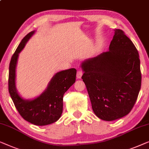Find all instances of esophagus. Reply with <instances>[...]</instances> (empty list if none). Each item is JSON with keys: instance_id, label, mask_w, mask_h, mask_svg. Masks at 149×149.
I'll list each match as a JSON object with an SVG mask.
<instances>
[{"instance_id": "esophagus-1", "label": "esophagus", "mask_w": 149, "mask_h": 149, "mask_svg": "<svg viewBox=\"0 0 149 149\" xmlns=\"http://www.w3.org/2000/svg\"><path fill=\"white\" fill-rule=\"evenodd\" d=\"M82 75H83L82 71H81V70H77V74H76V77H77V79H80L81 76H82Z\"/></svg>"}]
</instances>
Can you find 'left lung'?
Instances as JSON below:
<instances>
[{
    "label": "left lung",
    "instance_id": "8db88e82",
    "mask_svg": "<svg viewBox=\"0 0 149 149\" xmlns=\"http://www.w3.org/2000/svg\"><path fill=\"white\" fill-rule=\"evenodd\" d=\"M109 51L81 62V79L92 108L98 118L113 121L127 116L133 108L141 86L140 62L136 48L119 29Z\"/></svg>",
    "mask_w": 149,
    "mask_h": 149
}]
</instances>
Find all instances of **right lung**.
Returning a JSON list of instances; mask_svg holds the SVG:
<instances>
[{
	"label": "right lung",
	"instance_id": "add662e5",
	"mask_svg": "<svg viewBox=\"0 0 149 149\" xmlns=\"http://www.w3.org/2000/svg\"><path fill=\"white\" fill-rule=\"evenodd\" d=\"M35 31L25 36L12 56L9 64V92L13 103L23 118L36 125H47L56 122L63 112V98L65 92L75 81L74 68L56 73L45 91L32 99H25L16 88V67L19 54Z\"/></svg>",
	"mask_w": 149,
	"mask_h": 149
}]
</instances>
